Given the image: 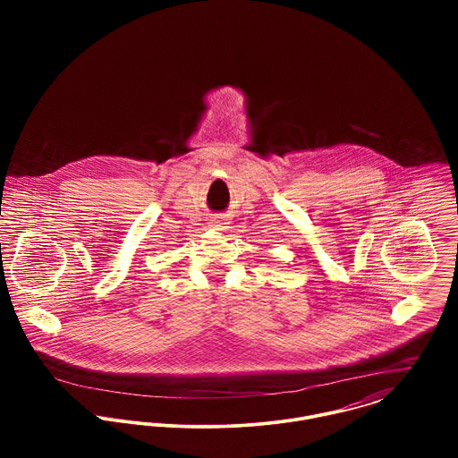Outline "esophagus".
<instances>
[{
	"label": "esophagus",
	"instance_id": "34e87169",
	"mask_svg": "<svg viewBox=\"0 0 458 458\" xmlns=\"http://www.w3.org/2000/svg\"><path fill=\"white\" fill-rule=\"evenodd\" d=\"M211 224H213V225H224L225 222H222V220H216V222H211Z\"/></svg>",
	"mask_w": 458,
	"mask_h": 458
}]
</instances>
